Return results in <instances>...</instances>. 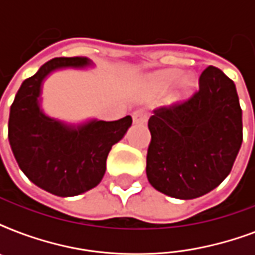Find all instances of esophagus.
Here are the masks:
<instances>
[{"mask_svg": "<svg viewBox=\"0 0 255 255\" xmlns=\"http://www.w3.org/2000/svg\"><path fill=\"white\" fill-rule=\"evenodd\" d=\"M132 119H133V123L136 124L147 123L148 112L144 111V110H136V111L132 114Z\"/></svg>", "mask_w": 255, "mask_h": 255, "instance_id": "34e87169", "label": "esophagus"}]
</instances>
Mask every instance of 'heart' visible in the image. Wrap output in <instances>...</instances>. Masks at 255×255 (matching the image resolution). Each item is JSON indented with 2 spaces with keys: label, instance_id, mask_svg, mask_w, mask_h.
Instances as JSON below:
<instances>
[{
  "label": "heart",
  "instance_id": "b5f03b06",
  "mask_svg": "<svg viewBox=\"0 0 255 255\" xmlns=\"http://www.w3.org/2000/svg\"><path fill=\"white\" fill-rule=\"evenodd\" d=\"M178 77V71L174 70H168V71H161V73L155 74L152 77V85L157 90H167L172 83H173ZM196 85L194 78L192 75H184L178 82V91L180 94H188Z\"/></svg>",
  "mask_w": 255,
  "mask_h": 255
}]
</instances>
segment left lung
<instances>
[{
	"instance_id": "left-lung-1",
	"label": "left lung",
	"mask_w": 255,
	"mask_h": 255,
	"mask_svg": "<svg viewBox=\"0 0 255 255\" xmlns=\"http://www.w3.org/2000/svg\"><path fill=\"white\" fill-rule=\"evenodd\" d=\"M147 177L161 193L181 200L204 196L233 168L242 144V110L236 85L209 66L185 100L153 110Z\"/></svg>"
}]
</instances>
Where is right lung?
Segmentation results:
<instances>
[{"mask_svg": "<svg viewBox=\"0 0 255 255\" xmlns=\"http://www.w3.org/2000/svg\"><path fill=\"white\" fill-rule=\"evenodd\" d=\"M85 57L54 58L23 81L10 107L9 143L26 177L59 197L95 188L106 172L112 145L131 127L129 115L115 122L92 120L71 127L46 116L39 108L42 81L62 67H85Z\"/></svg>", "mask_w": 255, "mask_h": 255, "instance_id": "1", "label": "right lung"}]
</instances>
